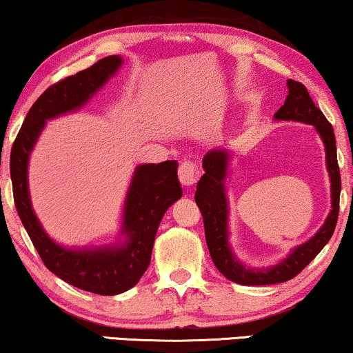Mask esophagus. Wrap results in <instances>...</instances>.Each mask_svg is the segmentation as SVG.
I'll return each mask as SVG.
<instances>
[{
	"label": "esophagus",
	"instance_id": "1",
	"mask_svg": "<svg viewBox=\"0 0 353 353\" xmlns=\"http://www.w3.org/2000/svg\"><path fill=\"white\" fill-rule=\"evenodd\" d=\"M196 166H194V163L190 160H183L181 163V166H179V181L183 187H190L193 185L194 182H196Z\"/></svg>",
	"mask_w": 353,
	"mask_h": 353
}]
</instances>
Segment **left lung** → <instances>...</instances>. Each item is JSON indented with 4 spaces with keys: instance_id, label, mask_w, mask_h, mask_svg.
Segmentation results:
<instances>
[{
    "instance_id": "8db88e82",
    "label": "left lung",
    "mask_w": 353,
    "mask_h": 353,
    "mask_svg": "<svg viewBox=\"0 0 353 353\" xmlns=\"http://www.w3.org/2000/svg\"><path fill=\"white\" fill-rule=\"evenodd\" d=\"M288 94L283 106L274 114L276 120H292L312 125L325 145V161L331 182V209L325 223L306 243L290 250L285 259L268 268H250L234 255L230 245L228 198L225 179L228 174L230 152L227 149L209 150L203 159L204 174L198 181L194 201L204 220L208 249L214 265L231 282L241 285H271L287 282L298 276L320 254L333 236L339 214L341 174L336 157V139L333 126L315 106L307 88L296 81H287Z\"/></svg>"
}]
</instances>
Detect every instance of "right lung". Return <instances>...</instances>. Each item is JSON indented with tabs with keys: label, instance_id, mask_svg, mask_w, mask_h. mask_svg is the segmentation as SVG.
<instances>
[{
	"label": "right lung",
	"instance_id": "1",
	"mask_svg": "<svg viewBox=\"0 0 353 353\" xmlns=\"http://www.w3.org/2000/svg\"><path fill=\"white\" fill-rule=\"evenodd\" d=\"M122 65V57L109 55L47 88L26 114L10 152L15 208L47 270L70 285L97 294L130 290L149 268L163 215L182 196L177 161L144 163L136 168L126 192L117 241L90 247H65L47 234L31 206L28 161L47 120L85 106Z\"/></svg>",
	"mask_w": 353,
	"mask_h": 353
}]
</instances>
